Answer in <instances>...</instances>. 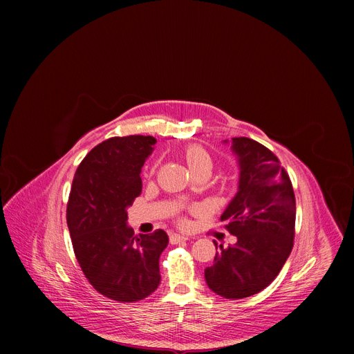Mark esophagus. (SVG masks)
Masks as SVG:
<instances>
[{"instance_id":"1","label":"esophagus","mask_w":354,"mask_h":354,"mask_svg":"<svg viewBox=\"0 0 354 354\" xmlns=\"http://www.w3.org/2000/svg\"><path fill=\"white\" fill-rule=\"evenodd\" d=\"M189 236L185 235V234H172L171 235V243L172 244H179V243H185V241H188Z\"/></svg>"}]
</instances>
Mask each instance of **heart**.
<instances>
[{
  "label": "heart",
  "mask_w": 354,
  "mask_h": 354,
  "mask_svg": "<svg viewBox=\"0 0 354 354\" xmlns=\"http://www.w3.org/2000/svg\"><path fill=\"white\" fill-rule=\"evenodd\" d=\"M183 156L194 175H211L214 159L207 149L199 145H191L183 151Z\"/></svg>",
  "instance_id": "heart-1"
}]
</instances>
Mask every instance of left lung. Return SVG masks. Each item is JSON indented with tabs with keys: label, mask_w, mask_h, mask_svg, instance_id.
I'll use <instances>...</instances> for the list:
<instances>
[{
	"label": "left lung",
	"mask_w": 354,
	"mask_h": 354,
	"mask_svg": "<svg viewBox=\"0 0 354 354\" xmlns=\"http://www.w3.org/2000/svg\"><path fill=\"white\" fill-rule=\"evenodd\" d=\"M231 147L239 165L238 192L221 221H228L225 227L236 243L219 245L205 280L224 299H245L268 287L287 261L295 234V196L288 174L270 149L250 138H232Z\"/></svg>",
	"instance_id": "1"
}]
</instances>
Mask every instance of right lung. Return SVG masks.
<instances>
[{
	"instance_id": "right-lung-1",
	"label": "right lung",
	"mask_w": 354,
	"mask_h": 354,
	"mask_svg": "<svg viewBox=\"0 0 354 354\" xmlns=\"http://www.w3.org/2000/svg\"><path fill=\"white\" fill-rule=\"evenodd\" d=\"M153 136L110 138L93 147L73 178L67 202L71 244L87 281L107 299L135 303L160 284L163 230L135 235L127 208L142 192L140 171Z\"/></svg>"
}]
</instances>
